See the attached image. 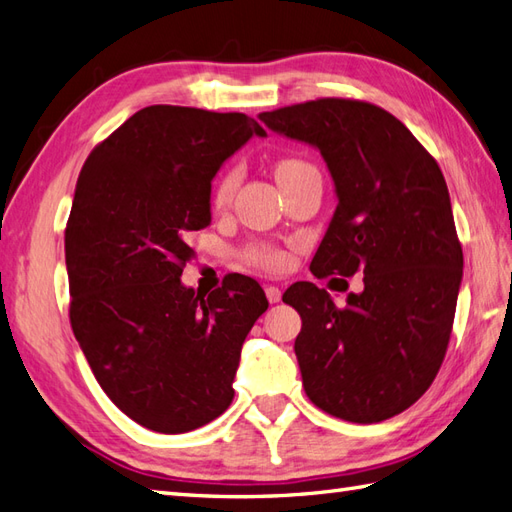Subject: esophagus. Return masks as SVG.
Wrapping results in <instances>:
<instances>
[{
	"label": "esophagus",
	"mask_w": 512,
	"mask_h": 512,
	"mask_svg": "<svg viewBox=\"0 0 512 512\" xmlns=\"http://www.w3.org/2000/svg\"><path fill=\"white\" fill-rule=\"evenodd\" d=\"M266 296L270 303H279L281 301V290L277 288V285H266Z\"/></svg>",
	"instance_id": "esophagus-1"
}]
</instances>
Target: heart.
Segmentation results:
<instances>
[{
    "mask_svg": "<svg viewBox=\"0 0 512 512\" xmlns=\"http://www.w3.org/2000/svg\"><path fill=\"white\" fill-rule=\"evenodd\" d=\"M310 163H305L301 159H283L275 165V176L277 181H281V178L290 176L292 172L301 170V168H307ZM237 185H240V172H237L235 168H227L224 170L218 178L216 183H213V189H211V207L213 209H227L229 202L233 200V194ZM246 261L251 266L259 268V270H266V272H281L288 268V253L283 251V248L279 246H268V244H257V246H251L246 251Z\"/></svg>",
    "mask_w": 512,
    "mask_h": 512,
    "instance_id": "b5f03b06",
    "label": "heart"
}]
</instances>
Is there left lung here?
Instances as JSON below:
<instances>
[{"mask_svg":"<svg viewBox=\"0 0 512 512\" xmlns=\"http://www.w3.org/2000/svg\"><path fill=\"white\" fill-rule=\"evenodd\" d=\"M277 133L320 150L338 207L312 259L318 279L364 272L338 307L299 281L294 353L305 395L331 417L379 423L432 386L454 327L462 246L445 176L395 115L364 100L318 98L261 113Z\"/></svg>","mask_w":512,"mask_h":512,"instance_id":"obj_1","label":"left lung"}]
</instances>
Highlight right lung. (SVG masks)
<instances>
[{
  "label": "right lung",
  "mask_w": 512,
  "mask_h": 512,
  "mask_svg": "<svg viewBox=\"0 0 512 512\" xmlns=\"http://www.w3.org/2000/svg\"><path fill=\"white\" fill-rule=\"evenodd\" d=\"M266 130L244 113L154 104L91 150L65 229L69 323L102 390L161 434L213 421L233 401L242 344L268 310L233 275L200 296L181 285L209 227L211 178Z\"/></svg>",
  "instance_id": "1"
}]
</instances>
